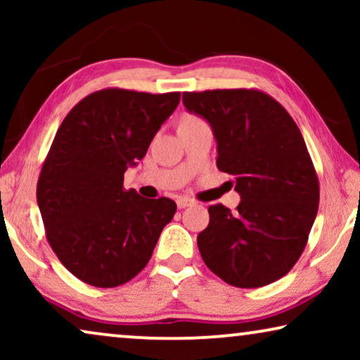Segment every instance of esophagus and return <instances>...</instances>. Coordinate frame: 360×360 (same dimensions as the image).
Masks as SVG:
<instances>
[{
    "mask_svg": "<svg viewBox=\"0 0 360 360\" xmlns=\"http://www.w3.org/2000/svg\"><path fill=\"white\" fill-rule=\"evenodd\" d=\"M191 205H195V201L190 198H185V196H181V198L176 200V206H179V208H186V206H191Z\"/></svg>",
    "mask_w": 360,
    "mask_h": 360,
    "instance_id": "34e87169",
    "label": "esophagus"
}]
</instances>
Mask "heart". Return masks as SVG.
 Returning a JSON list of instances; mask_svg holds the SVG:
<instances>
[{
	"mask_svg": "<svg viewBox=\"0 0 360 360\" xmlns=\"http://www.w3.org/2000/svg\"><path fill=\"white\" fill-rule=\"evenodd\" d=\"M200 117H196V116H193V115H186V116H184V120L181 121H198Z\"/></svg>",
	"mask_w": 360,
	"mask_h": 360,
	"instance_id": "heart-1",
	"label": "heart"
}]
</instances>
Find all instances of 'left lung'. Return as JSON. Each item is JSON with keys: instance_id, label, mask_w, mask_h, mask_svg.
Here are the masks:
<instances>
[{"instance_id": "left-lung-1", "label": "left lung", "mask_w": 360, "mask_h": 360, "mask_svg": "<svg viewBox=\"0 0 360 360\" xmlns=\"http://www.w3.org/2000/svg\"><path fill=\"white\" fill-rule=\"evenodd\" d=\"M184 105L203 116L218 142L216 165L233 175L236 211L208 208L196 238L203 262L226 283L264 287L287 275L308 243L319 203L316 170L297 122L255 88L185 91Z\"/></svg>"}]
</instances>
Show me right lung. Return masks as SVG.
<instances>
[{
	"label": "right lung",
	"instance_id": "1",
	"mask_svg": "<svg viewBox=\"0 0 360 360\" xmlns=\"http://www.w3.org/2000/svg\"><path fill=\"white\" fill-rule=\"evenodd\" d=\"M180 93L105 88L62 121L37 180L49 244L78 280L112 288L146 267L176 205L126 190L124 172L149 149Z\"/></svg>",
	"mask_w": 360,
	"mask_h": 360
}]
</instances>
